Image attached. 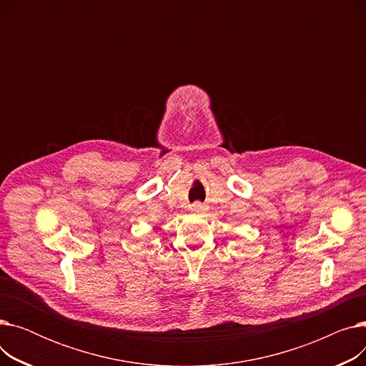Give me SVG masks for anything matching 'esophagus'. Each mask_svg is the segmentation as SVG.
<instances>
[{
    "label": "esophagus",
    "instance_id": "1",
    "mask_svg": "<svg viewBox=\"0 0 366 366\" xmlns=\"http://www.w3.org/2000/svg\"><path fill=\"white\" fill-rule=\"evenodd\" d=\"M206 206L204 204H202V203H194V204H191L189 206V210L193 214H196V215H203L204 212H206Z\"/></svg>",
    "mask_w": 366,
    "mask_h": 366
}]
</instances>
